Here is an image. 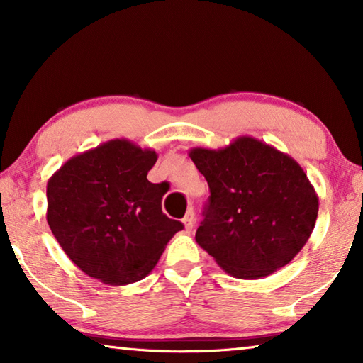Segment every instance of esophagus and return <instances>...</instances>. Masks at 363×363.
Returning <instances> with one entry per match:
<instances>
[{
  "label": "esophagus",
  "instance_id": "obj_1",
  "mask_svg": "<svg viewBox=\"0 0 363 363\" xmlns=\"http://www.w3.org/2000/svg\"><path fill=\"white\" fill-rule=\"evenodd\" d=\"M195 213H194V210L192 208H189L187 210V213H186V216L182 218V223H184V227H186V230H192L194 229V225H195Z\"/></svg>",
  "mask_w": 363,
  "mask_h": 363
}]
</instances>
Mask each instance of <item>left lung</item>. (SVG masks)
<instances>
[{
  "label": "left lung",
  "instance_id": "obj_1",
  "mask_svg": "<svg viewBox=\"0 0 363 363\" xmlns=\"http://www.w3.org/2000/svg\"><path fill=\"white\" fill-rule=\"evenodd\" d=\"M189 157L211 194L195 240L220 269L235 279L267 277L303 250L318 195L296 160L251 136L194 147Z\"/></svg>",
  "mask_w": 363,
  "mask_h": 363
}]
</instances>
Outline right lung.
<instances>
[{"instance_id": "obj_1", "label": "right lung", "mask_w": 363, "mask_h": 363, "mask_svg": "<svg viewBox=\"0 0 363 363\" xmlns=\"http://www.w3.org/2000/svg\"><path fill=\"white\" fill-rule=\"evenodd\" d=\"M158 153L125 138L78 153L49 177L46 219L65 255L107 285L143 280L182 229L162 211L167 186L147 174Z\"/></svg>"}]
</instances>
